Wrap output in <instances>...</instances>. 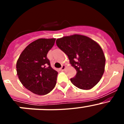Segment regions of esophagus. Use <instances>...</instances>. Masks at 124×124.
Segmentation results:
<instances>
[{
	"instance_id": "esophagus-1",
	"label": "esophagus",
	"mask_w": 124,
	"mask_h": 124,
	"mask_svg": "<svg viewBox=\"0 0 124 124\" xmlns=\"http://www.w3.org/2000/svg\"><path fill=\"white\" fill-rule=\"evenodd\" d=\"M65 66H64V65H63L62 66H61V68H60V70H61V71H64V70H65Z\"/></svg>"
}]
</instances>
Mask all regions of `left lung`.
I'll return each mask as SVG.
<instances>
[{
	"label": "left lung",
	"instance_id": "8db88e82",
	"mask_svg": "<svg viewBox=\"0 0 124 124\" xmlns=\"http://www.w3.org/2000/svg\"><path fill=\"white\" fill-rule=\"evenodd\" d=\"M56 43L77 71L70 79L73 84L84 90L96 86L104 72L106 58L101 47L90 38L80 35L58 38Z\"/></svg>",
	"mask_w": 124,
	"mask_h": 124
}]
</instances>
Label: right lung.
Wrapping results in <instances>:
<instances>
[{
  "mask_svg": "<svg viewBox=\"0 0 124 124\" xmlns=\"http://www.w3.org/2000/svg\"><path fill=\"white\" fill-rule=\"evenodd\" d=\"M54 38H40L28 45L17 62V72L23 86L34 94L45 95L54 89L58 72L51 68L47 53Z\"/></svg>",
  "mask_w": 124,
  "mask_h": 124,
  "instance_id": "obj_1",
  "label": "right lung"
}]
</instances>
